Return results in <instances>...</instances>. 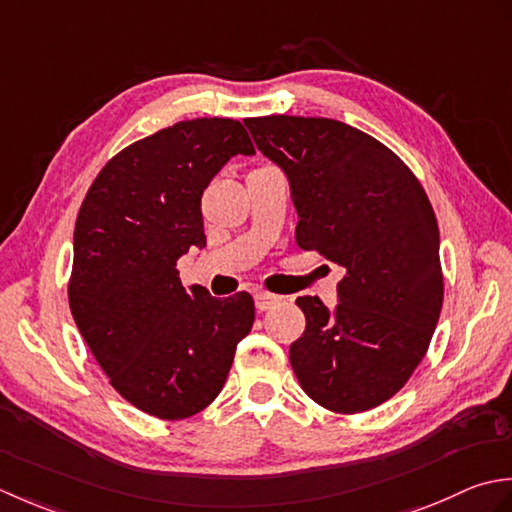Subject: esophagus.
Returning a JSON list of instances; mask_svg holds the SVG:
<instances>
[{"label": "esophagus", "mask_w": 512, "mask_h": 512, "mask_svg": "<svg viewBox=\"0 0 512 512\" xmlns=\"http://www.w3.org/2000/svg\"><path fill=\"white\" fill-rule=\"evenodd\" d=\"M283 300L280 296H274V294H267V291H256L254 294V302H256V309L258 311H267L274 305H278V302Z\"/></svg>", "instance_id": "obj_1"}]
</instances>
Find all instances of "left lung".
<instances>
[{
    "mask_svg": "<svg viewBox=\"0 0 512 512\" xmlns=\"http://www.w3.org/2000/svg\"><path fill=\"white\" fill-rule=\"evenodd\" d=\"M256 148L289 181L296 243L347 269L338 305H296L289 347L300 387L336 413L387 402L424 358L444 300L440 229L413 172L358 128L318 117L245 119Z\"/></svg>",
    "mask_w": 512,
    "mask_h": 512,
    "instance_id": "8db88e82",
    "label": "left lung"
}]
</instances>
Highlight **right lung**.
<instances>
[{"mask_svg":"<svg viewBox=\"0 0 512 512\" xmlns=\"http://www.w3.org/2000/svg\"><path fill=\"white\" fill-rule=\"evenodd\" d=\"M236 154H256L241 121H179L114 156L77 216L72 318L112 387L161 420L190 417L221 393L254 325L247 291L214 298L185 289L176 269L205 247L201 196Z\"/></svg>","mask_w":512,"mask_h":512,"instance_id":"1","label":"right lung"}]
</instances>
